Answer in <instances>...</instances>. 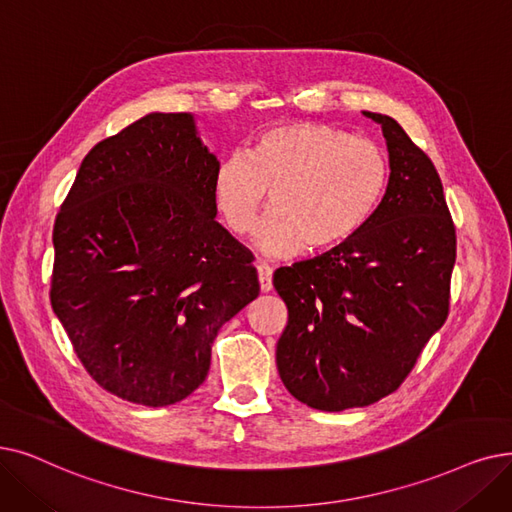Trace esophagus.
<instances>
[{"label": "esophagus", "mask_w": 512, "mask_h": 512, "mask_svg": "<svg viewBox=\"0 0 512 512\" xmlns=\"http://www.w3.org/2000/svg\"><path fill=\"white\" fill-rule=\"evenodd\" d=\"M257 278H259V288L261 293H270L272 291V268L265 263L257 265Z\"/></svg>", "instance_id": "esophagus-1"}]
</instances>
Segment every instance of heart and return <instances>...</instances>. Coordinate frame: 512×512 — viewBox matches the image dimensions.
I'll return each mask as SVG.
<instances>
[{"label": "heart", "mask_w": 512, "mask_h": 512, "mask_svg": "<svg viewBox=\"0 0 512 512\" xmlns=\"http://www.w3.org/2000/svg\"><path fill=\"white\" fill-rule=\"evenodd\" d=\"M389 182L381 146L324 123H282L251 150L221 159L213 201L226 228L247 236L268 192L255 244L272 257L339 247L379 209Z\"/></svg>", "instance_id": "heart-1"}]
</instances>
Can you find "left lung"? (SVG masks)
<instances>
[{
  "mask_svg": "<svg viewBox=\"0 0 512 512\" xmlns=\"http://www.w3.org/2000/svg\"><path fill=\"white\" fill-rule=\"evenodd\" d=\"M364 115L381 125L389 152L379 209L339 247L274 274L288 309L276 345L280 379L324 412L393 393L450 307L456 232L439 175L395 119Z\"/></svg>",
  "mask_w": 512,
  "mask_h": 512,
  "instance_id": "left-lung-1",
  "label": "left lung"
}]
</instances>
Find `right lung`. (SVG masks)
<instances>
[{
  "mask_svg": "<svg viewBox=\"0 0 512 512\" xmlns=\"http://www.w3.org/2000/svg\"><path fill=\"white\" fill-rule=\"evenodd\" d=\"M217 157L190 113H150L83 159L54 224L52 309L92 379L161 408L203 385L219 328L259 295L215 221Z\"/></svg>",
  "mask_w": 512,
  "mask_h": 512,
  "instance_id": "add662e5",
  "label": "right lung"
}]
</instances>
